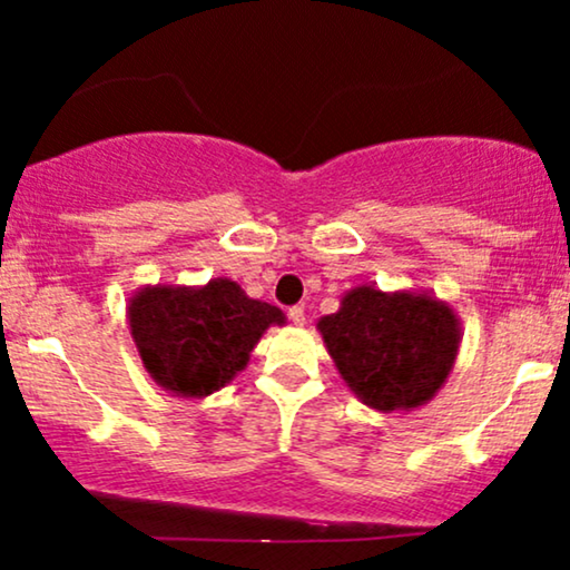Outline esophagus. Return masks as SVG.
<instances>
[{"mask_svg":"<svg viewBox=\"0 0 570 570\" xmlns=\"http://www.w3.org/2000/svg\"><path fill=\"white\" fill-rule=\"evenodd\" d=\"M289 318H292L294 326H305V307L303 305L289 307Z\"/></svg>","mask_w":570,"mask_h":570,"instance_id":"1","label":"esophagus"}]
</instances>
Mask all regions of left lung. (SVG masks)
<instances>
[{"label": "left lung", "instance_id": "1", "mask_svg": "<svg viewBox=\"0 0 570 570\" xmlns=\"http://www.w3.org/2000/svg\"><path fill=\"white\" fill-rule=\"evenodd\" d=\"M326 351L356 399L377 412H410L448 383L461 318L431 292L358 284L318 318Z\"/></svg>", "mask_w": 570, "mask_h": 570}]
</instances>
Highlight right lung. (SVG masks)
Returning <instances> with one entry per match:
<instances>
[{
    "label": "right lung",
    "mask_w": 570,
    "mask_h": 570,
    "mask_svg": "<svg viewBox=\"0 0 570 570\" xmlns=\"http://www.w3.org/2000/svg\"><path fill=\"white\" fill-rule=\"evenodd\" d=\"M284 311L230 278L203 286L147 284L128 297V326L144 370L168 394L203 399L246 370L254 345Z\"/></svg>",
    "instance_id": "1"
}]
</instances>
